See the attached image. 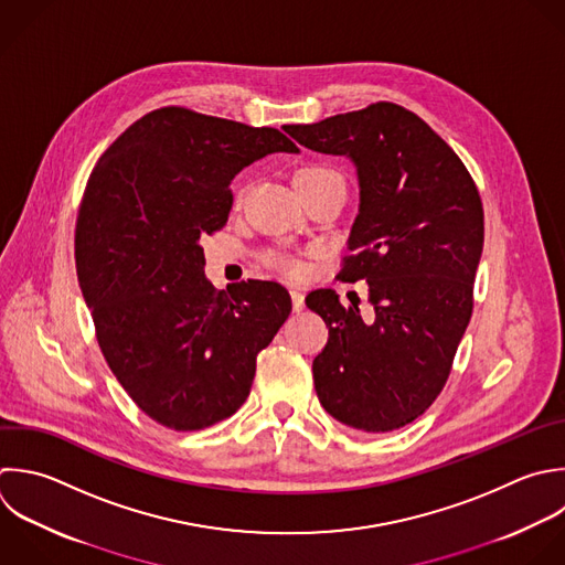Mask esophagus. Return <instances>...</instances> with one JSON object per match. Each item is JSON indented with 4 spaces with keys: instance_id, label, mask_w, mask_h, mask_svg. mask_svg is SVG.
I'll use <instances>...</instances> for the list:
<instances>
[{
    "instance_id": "34e87169",
    "label": "esophagus",
    "mask_w": 565,
    "mask_h": 565,
    "mask_svg": "<svg viewBox=\"0 0 565 565\" xmlns=\"http://www.w3.org/2000/svg\"><path fill=\"white\" fill-rule=\"evenodd\" d=\"M289 294H291V305H294V311H296V313H300V311L305 309V296H302V291H298V289H291Z\"/></svg>"
}]
</instances>
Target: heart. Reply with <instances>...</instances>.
<instances>
[{
    "mask_svg": "<svg viewBox=\"0 0 565 565\" xmlns=\"http://www.w3.org/2000/svg\"><path fill=\"white\" fill-rule=\"evenodd\" d=\"M331 172H333V170H329V168L311 166V168H305V170H300V172H298V177H313V174H331ZM271 263H274L276 267H280V269L289 271V274H298V271L302 269V265H300L298 260H294V258H287V256H271Z\"/></svg>",
    "mask_w": 565,
    "mask_h": 565,
    "instance_id": "heart-1",
    "label": "heart"
}]
</instances>
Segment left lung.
Segmentation results:
<instances>
[{
    "mask_svg": "<svg viewBox=\"0 0 565 565\" xmlns=\"http://www.w3.org/2000/svg\"><path fill=\"white\" fill-rule=\"evenodd\" d=\"M300 146L355 166L360 207L342 280L369 282L373 311L331 289L307 296L329 327L313 360L320 404L338 422L386 433L419 417L444 388L472 313L483 249L479 192L450 146L411 110L380 102L309 126Z\"/></svg>",
    "mask_w": 565,
    "mask_h": 565,
    "instance_id": "left-lung-1",
    "label": "left lung"
}]
</instances>
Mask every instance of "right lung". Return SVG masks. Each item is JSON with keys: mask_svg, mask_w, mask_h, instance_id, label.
<instances>
[{"mask_svg": "<svg viewBox=\"0 0 565 565\" xmlns=\"http://www.w3.org/2000/svg\"><path fill=\"white\" fill-rule=\"evenodd\" d=\"M274 152L300 150L276 128L170 106L135 121L88 179L75 230L79 287L108 366L168 428L234 415L256 355L291 311L278 282L216 291L203 271L201 238L227 223L230 183Z\"/></svg>", "mask_w": 565, "mask_h": 565, "instance_id": "right-lung-1", "label": "right lung"}]
</instances>
